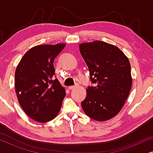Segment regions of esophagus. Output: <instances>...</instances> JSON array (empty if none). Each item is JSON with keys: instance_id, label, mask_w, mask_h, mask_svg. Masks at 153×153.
<instances>
[{"instance_id": "1", "label": "esophagus", "mask_w": 153, "mask_h": 153, "mask_svg": "<svg viewBox=\"0 0 153 153\" xmlns=\"http://www.w3.org/2000/svg\"><path fill=\"white\" fill-rule=\"evenodd\" d=\"M75 88H76V86H75V85H72V86H69L68 88L70 89V90H73V89H74Z\"/></svg>"}]
</instances>
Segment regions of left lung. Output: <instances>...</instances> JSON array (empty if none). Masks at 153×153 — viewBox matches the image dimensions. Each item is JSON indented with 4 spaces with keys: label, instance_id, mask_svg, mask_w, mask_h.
<instances>
[{
    "label": "left lung",
    "instance_id": "8db88e82",
    "mask_svg": "<svg viewBox=\"0 0 153 153\" xmlns=\"http://www.w3.org/2000/svg\"><path fill=\"white\" fill-rule=\"evenodd\" d=\"M79 50L95 83L86 89L83 111L97 121L111 119L122 109L131 88L128 58L116 46L99 40L80 44Z\"/></svg>",
    "mask_w": 153,
    "mask_h": 153
}]
</instances>
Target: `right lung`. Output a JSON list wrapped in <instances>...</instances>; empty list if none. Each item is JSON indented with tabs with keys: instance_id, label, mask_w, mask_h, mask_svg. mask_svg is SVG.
Returning a JSON list of instances; mask_svg holds the SVG:
<instances>
[{
	"instance_id": "add662e5",
	"label": "right lung",
	"mask_w": 153,
	"mask_h": 153,
	"mask_svg": "<svg viewBox=\"0 0 153 153\" xmlns=\"http://www.w3.org/2000/svg\"><path fill=\"white\" fill-rule=\"evenodd\" d=\"M66 44L37 45L29 49L15 70V91L24 112L39 123L56 117L65 89L56 79L54 59Z\"/></svg>"
}]
</instances>
